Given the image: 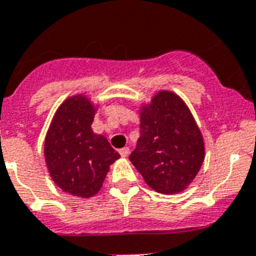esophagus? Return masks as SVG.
<instances>
[{
    "label": "esophagus",
    "mask_w": 256,
    "mask_h": 256,
    "mask_svg": "<svg viewBox=\"0 0 256 256\" xmlns=\"http://www.w3.org/2000/svg\"><path fill=\"white\" fill-rule=\"evenodd\" d=\"M120 154H121L122 158L128 156V154H130V148H128V147H124V148L120 150Z\"/></svg>",
    "instance_id": "esophagus-1"
}]
</instances>
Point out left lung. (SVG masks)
<instances>
[{
  "mask_svg": "<svg viewBox=\"0 0 256 256\" xmlns=\"http://www.w3.org/2000/svg\"><path fill=\"white\" fill-rule=\"evenodd\" d=\"M140 135L130 154L144 182L156 192L176 193L196 178L204 160V140L178 96L159 92L140 112Z\"/></svg>",
  "mask_w": 256,
  "mask_h": 256,
  "instance_id": "1",
  "label": "left lung"
}]
</instances>
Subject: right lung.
<instances>
[{"mask_svg": "<svg viewBox=\"0 0 256 256\" xmlns=\"http://www.w3.org/2000/svg\"><path fill=\"white\" fill-rule=\"evenodd\" d=\"M93 106L82 96L58 109L46 136L44 156L54 182L64 192L90 197L102 186L109 166L120 158L108 139L92 132Z\"/></svg>", "mask_w": 256, "mask_h": 256, "instance_id": "add662e5", "label": "right lung"}]
</instances>
